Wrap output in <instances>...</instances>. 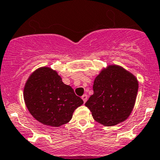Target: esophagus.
Returning <instances> with one entry per match:
<instances>
[{"mask_svg": "<svg viewBox=\"0 0 160 160\" xmlns=\"http://www.w3.org/2000/svg\"><path fill=\"white\" fill-rule=\"evenodd\" d=\"M88 95H87V94H83V96H82V100L83 101V102H84V103L86 102L87 100H88Z\"/></svg>", "mask_w": 160, "mask_h": 160, "instance_id": "1", "label": "esophagus"}]
</instances>
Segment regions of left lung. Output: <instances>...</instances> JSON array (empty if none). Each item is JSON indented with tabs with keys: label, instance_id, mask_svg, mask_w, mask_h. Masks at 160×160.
Wrapping results in <instances>:
<instances>
[{
	"label": "left lung",
	"instance_id": "left-lung-1",
	"mask_svg": "<svg viewBox=\"0 0 160 160\" xmlns=\"http://www.w3.org/2000/svg\"><path fill=\"white\" fill-rule=\"evenodd\" d=\"M93 94L85 105L93 119L104 126L122 123L130 116L138 89L136 77L116 64L103 68L93 81Z\"/></svg>",
	"mask_w": 160,
	"mask_h": 160
}]
</instances>
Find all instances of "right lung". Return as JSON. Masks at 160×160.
Instances as JSON below:
<instances>
[{
	"label": "right lung",
	"instance_id": "right-lung-1",
	"mask_svg": "<svg viewBox=\"0 0 160 160\" xmlns=\"http://www.w3.org/2000/svg\"><path fill=\"white\" fill-rule=\"evenodd\" d=\"M23 97L30 114L38 122L52 127L68 123L74 111L83 104L72 88L62 81L57 71L48 67H39L30 74Z\"/></svg>",
	"mask_w": 160,
	"mask_h": 160
}]
</instances>
